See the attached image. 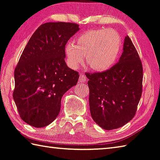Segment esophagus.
Wrapping results in <instances>:
<instances>
[{"mask_svg":"<svg viewBox=\"0 0 160 160\" xmlns=\"http://www.w3.org/2000/svg\"><path fill=\"white\" fill-rule=\"evenodd\" d=\"M79 81L80 82H85L87 81V78L86 76L85 75H83V74H81L80 75V78H79Z\"/></svg>","mask_w":160,"mask_h":160,"instance_id":"esophagus-1","label":"esophagus"}]
</instances>
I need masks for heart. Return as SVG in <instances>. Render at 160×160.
<instances>
[{
  "label": "heart",
  "instance_id": "obj_1",
  "mask_svg": "<svg viewBox=\"0 0 160 160\" xmlns=\"http://www.w3.org/2000/svg\"><path fill=\"white\" fill-rule=\"evenodd\" d=\"M121 41L115 30H92L80 34L76 39V44L68 42L65 46V54L68 65L77 69L84 62L95 71L102 72L108 70L117 60L120 54Z\"/></svg>",
  "mask_w": 160,
  "mask_h": 160
}]
</instances>
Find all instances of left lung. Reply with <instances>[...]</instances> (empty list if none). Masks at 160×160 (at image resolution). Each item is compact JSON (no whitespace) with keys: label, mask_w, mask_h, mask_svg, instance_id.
<instances>
[{"label":"left lung","mask_w":160,"mask_h":160,"mask_svg":"<svg viewBox=\"0 0 160 160\" xmlns=\"http://www.w3.org/2000/svg\"><path fill=\"white\" fill-rule=\"evenodd\" d=\"M118 62L101 72H86L92 119L106 130L120 128L134 117L142 96L143 68L139 54L126 36Z\"/></svg>","instance_id":"1"}]
</instances>
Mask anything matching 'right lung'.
I'll list each match as a JSON object with an SVG mask.
<instances>
[{"label": "right lung", "mask_w": 160, "mask_h": 160, "mask_svg": "<svg viewBox=\"0 0 160 160\" xmlns=\"http://www.w3.org/2000/svg\"><path fill=\"white\" fill-rule=\"evenodd\" d=\"M74 23H45L35 31L14 71L13 100L21 118L47 126L59 113L63 95L77 84L79 73L65 61V45L79 30Z\"/></svg>", "instance_id": "1"}]
</instances>
